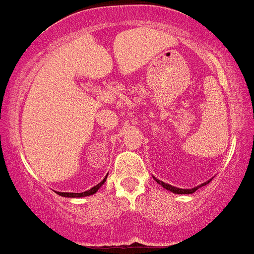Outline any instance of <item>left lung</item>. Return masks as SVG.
Here are the masks:
<instances>
[{
    "label": "left lung",
    "mask_w": 254,
    "mask_h": 254,
    "mask_svg": "<svg viewBox=\"0 0 254 254\" xmlns=\"http://www.w3.org/2000/svg\"><path fill=\"white\" fill-rule=\"evenodd\" d=\"M155 181L158 182V183L160 186H163V187L165 188V190H170V192H173V193H177V194H190V193H193L194 190H198L199 187H202V186H206V185H207V183H210V181H207V182H205L203 185L197 186V187L192 188V190H182V188H177V187H173V186H170V185H167V183H164V182L159 181V179H156V178H155Z\"/></svg>",
    "instance_id": "obj_1"
}]
</instances>
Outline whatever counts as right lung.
Listing matches in <instances>:
<instances>
[{
    "mask_svg": "<svg viewBox=\"0 0 254 254\" xmlns=\"http://www.w3.org/2000/svg\"><path fill=\"white\" fill-rule=\"evenodd\" d=\"M108 176V174H107ZM107 181V177H105L104 179H103L102 182H100L99 185H96L95 187L90 188L89 190H85V192H82V193H68V192H57L60 196H64V197H85V196H90V194H94L96 192V190H99L100 187H102V185L104 183V182Z\"/></svg>",
    "mask_w": 254,
    "mask_h": 254,
    "instance_id": "1",
    "label": "right lung"
}]
</instances>
